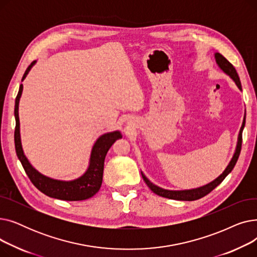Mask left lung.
I'll list each match as a JSON object with an SVG mask.
<instances>
[{
  "instance_id": "1",
  "label": "left lung",
  "mask_w": 257,
  "mask_h": 257,
  "mask_svg": "<svg viewBox=\"0 0 257 257\" xmlns=\"http://www.w3.org/2000/svg\"><path fill=\"white\" fill-rule=\"evenodd\" d=\"M214 59H215V63L218 64V66L220 67V70L225 73L227 76L230 77L232 79L233 82L235 83V85L237 86V88L241 91V84H240V81L238 78V75L235 71V69L233 67V65L229 62L223 55H221L220 53H214ZM245 123H246V111H245V115H244V119H242V124L241 127L239 129L238 132V137H237V142H236V147H235V150L233 153L232 158L229 161L228 166L225 168V170L222 172V174H220L219 176L213 179L212 181H210L209 183L205 184V185H202L196 188H191V190H179V191H174V190H166V188L160 187L156 184H154L153 182H151L149 179L147 178L146 175L141 171L142 173V176L143 179L145 180V182L147 183V185L149 186L150 190L155 193L158 196L161 197H165V198H169V199H173V200H180V201H195L198 200L202 197L206 196L207 194H209L212 190H214L215 187H217L226 177L227 175L230 173L235 164L238 159L239 153H240V148H241V133L242 130H244L245 127Z\"/></svg>"
}]
</instances>
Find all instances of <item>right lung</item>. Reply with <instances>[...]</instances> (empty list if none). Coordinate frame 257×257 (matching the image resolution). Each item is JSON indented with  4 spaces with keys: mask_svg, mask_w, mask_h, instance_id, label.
<instances>
[{
    "mask_svg": "<svg viewBox=\"0 0 257 257\" xmlns=\"http://www.w3.org/2000/svg\"><path fill=\"white\" fill-rule=\"evenodd\" d=\"M37 61H33L28 69L26 70L22 81H24L29 74L33 65ZM23 93V84L20 85V90L16 99L15 106V116H16V131H15V144L17 155L22 163V166L28 175L31 182L35 185L36 188L44 193L45 195L65 201H81L91 198L96 195L102 185L103 180V171H104V160L108 150L110 149L112 144L121 139V132L119 130H114L111 132H106L100 136L97 141L94 142L86 171L81 175L80 177L73 180H59L46 176V175L38 172L27 158L23 150L22 139H21V126H20V116H19V105Z\"/></svg>",
    "mask_w": 257,
    "mask_h": 257,
    "instance_id": "add662e5",
    "label": "right lung"
}]
</instances>
